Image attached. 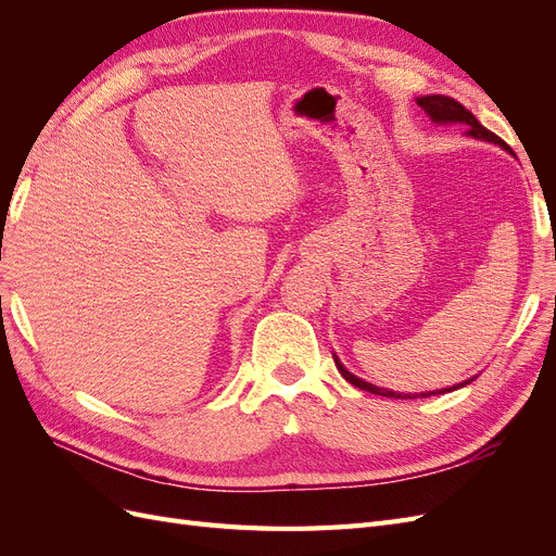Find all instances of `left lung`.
Masks as SVG:
<instances>
[{"label": "left lung", "instance_id": "8db88e82", "mask_svg": "<svg viewBox=\"0 0 556 556\" xmlns=\"http://www.w3.org/2000/svg\"><path fill=\"white\" fill-rule=\"evenodd\" d=\"M417 104L422 106L429 115H431V121L433 123H464V125H468V131L466 134H470V137H476V139H482V141H492V143H498V146H503L506 150H510V146L503 141V139H498L494 131H490L486 127H482L480 123H478V117L470 113L468 109H464L457 99H452V97H445V94H427V97H419L417 99ZM336 366H339V371H341V376L348 380V382H352L355 387H359V390H364V392H371V394H378V396H390V399H415V396H431V394H445V392H452V390H459V387H464V384H468L470 380H466L464 384H457V387H450V390H439V392H429V394H396V392H390V390H384V387H376V384H371V382H364V380H359L357 376H352L350 371H345L343 368V364L336 359Z\"/></svg>", "mask_w": 556, "mask_h": 556}]
</instances>
